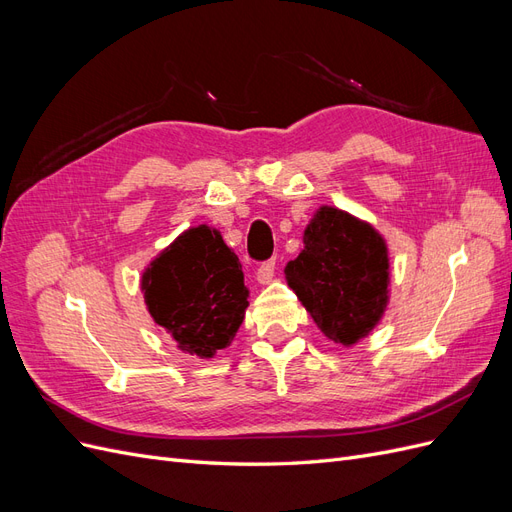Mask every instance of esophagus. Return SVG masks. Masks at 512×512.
Segmentation results:
<instances>
[{
  "instance_id": "1",
  "label": "esophagus",
  "mask_w": 512,
  "mask_h": 512,
  "mask_svg": "<svg viewBox=\"0 0 512 512\" xmlns=\"http://www.w3.org/2000/svg\"><path fill=\"white\" fill-rule=\"evenodd\" d=\"M273 275H275V258H269V260H265V262H262V265L258 267L256 277H258L260 284H269V282L273 280Z\"/></svg>"
}]
</instances>
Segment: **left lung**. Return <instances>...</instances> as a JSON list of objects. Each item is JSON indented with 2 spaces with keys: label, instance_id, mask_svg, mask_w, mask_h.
Wrapping results in <instances>:
<instances>
[{
  "label": "left lung",
  "instance_id": "1",
  "mask_svg": "<svg viewBox=\"0 0 512 512\" xmlns=\"http://www.w3.org/2000/svg\"><path fill=\"white\" fill-rule=\"evenodd\" d=\"M303 243L286 265L288 286L324 335L352 346L376 327L389 301L384 239L346 211L320 207Z\"/></svg>",
  "mask_w": 512,
  "mask_h": 512
}]
</instances>
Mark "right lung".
I'll return each mask as SVG.
<instances>
[{
    "instance_id": "obj_1",
    "label": "right lung",
    "mask_w": 512,
    "mask_h": 512,
    "mask_svg": "<svg viewBox=\"0 0 512 512\" xmlns=\"http://www.w3.org/2000/svg\"><path fill=\"white\" fill-rule=\"evenodd\" d=\"M143 292L153 320L203 359L232 342L247 307L241 262L209 226L166 247L143 273Z\"/></svg>"
}]
</instances>
